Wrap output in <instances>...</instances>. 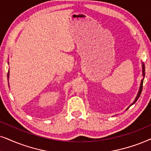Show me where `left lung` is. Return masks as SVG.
Here are the masks:
<instances>
[{
    "instance_id": "obj_1",
    "label": "left lung",
    "mask_w": 151,
    "mask_h": 151,
    "mask_svg": "<svg viewBox=\"0 0 151 151\" xmlns=\"http://www.w3.org/2000/svg\"><path fill=\"white\" fill-rule=\"evenodd\" d=\"M142 68H143V69H142V71H143V72H142V75H143V79L142 80V81H141V86H140L139 90V92H138V94H137V96L136 99H135V100H134V101L133 102V104H134L137 101V99H139V97L140 94H141L142 91V88H143V81H144V76H145V66H144V65L143 63H142ZM132 104L131 105H132V104ZM131 105H130V106H131ZM130 106H129V107H130ZM129 107H128V108H129ZM128 108H127V109H128Z\"/></svg>"
}]
</instances>
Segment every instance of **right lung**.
<instances>
[{"mask_svg": "<svg viewBox=\"0 0 151 151\" xmlns=\"http://www.w3.org/2000/svg\"><path fill=\"white\" fill-rule=\"evenodd\" d=\"M9 71H8V72H7V79H9ZM8 84H9V82H8Z\"/></svg>", "mask_w": 151, "mask_h": 151, "instance_id": "right-lung-1", "label": "right lung"}]
</instances>
